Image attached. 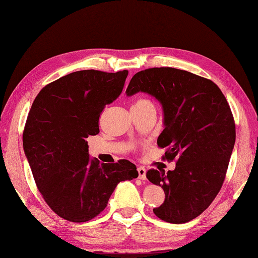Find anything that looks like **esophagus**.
<instances>
[{"instance_id": "1", "label": "esophagus", "mask_w": 258, "mask_h": 258, "mask_svg": "<svg viewBox=\"0 0 258 258\" xmlns=\"http://www.w3.org/2000/svg\"><path fill=\"white\" fill-rule=\"evenodd\" d=\"M138 172H139V179L141 180L146 179V170L143 168V166H139Z\"/></svg>"}]
</instances>
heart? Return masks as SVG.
Instances as JSON below:
<instances>
[{
  "mask_svg": "<svg viewBox=\"0 0 258 258\" xmlns=\"http://www.w3.org/2000/svg\"><path fill=\"white\" fill-rule=\"evenodd\" d=\"M146 103H151V102H149L148 99H139L136 100L134 105H141V104H146Z\"/></svg>",
  "mask_w": 258,
  "mask_h": 258,
  "instance_id": "obj_1",
  "label": "heart"
}]
</instances>
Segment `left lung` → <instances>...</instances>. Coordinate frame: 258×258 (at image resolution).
Returning <instances> with one entry per match:
<instances>
[{
	"instance_id": "8db88e82",
	"label": "left lung",
	"mask_w": 258,
	"mask_h": 258,
	"mask_svg": "<svg viewBox=\"0 0 258 258\" xmlns=\"http://www.w3.org/2000/svg\"><path fill=\"white\" fill-rule=\"evenodd\" d=\"M142 92L162 105L164 130L158 138L173 171L149 170L164 203L153 209L166 223L184 224L208 208L224 183L236 140L233 114L218 86L185 70L161 67L135 74L126 89Z\"/></svg>"
}]
</instances>
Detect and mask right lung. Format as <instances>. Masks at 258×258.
<instances>
[{"instance_id": "right-lung-1", "label": "right lung", "mask_w": 258, "mask_h": 258, "mask_svg": "<svg viewBox=\"0 0 258 258\" xmlns=\"http://www.w3.org/2000/svg\"><path fill=\"white\" fill-rule=\"evenodd\" d=\"M127 75L93 69L66 75L40 90L30 109L24 153L44 201L66 220L95 218L120 181L139 176L127 160L90 159L86 141L99 133L100 113L122 93Z\"/></svg>"}]
</instances>
